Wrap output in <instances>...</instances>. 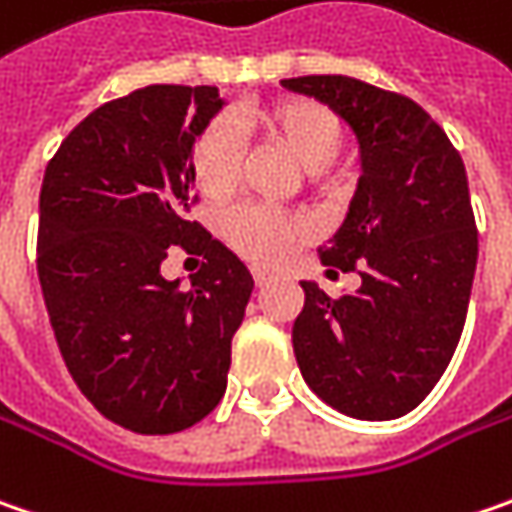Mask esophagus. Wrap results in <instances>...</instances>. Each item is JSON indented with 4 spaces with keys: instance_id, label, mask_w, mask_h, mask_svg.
I'll use <instances>...</instances> for the list:
<instances>
[{
    "instance_id": "34e87169",
    "label": "esophagus",
    "mask_w": 512,
    "mask_h": 512,
    "mask_svg": "<svg viewBox=\"0 0 512 512\" xmlns=\"http://www.w3.org/2000/svg\"><path fill=\"white\" fill-rule=\"evenodd\" d=\"M253 282H256V288H265L270 282V273L268 270H253Z\"/></svg>"
}]
</instances>
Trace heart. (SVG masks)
Instances as JSON below:
<instances>
[{
  "label": "heart",
  "mask_w": 512,
  "mask_h": 512,
  "mask_svg": "<svg viewBox=\"0 0 512 512\" xmlns=\"http://www.w3.org/2000/svg\"><path fill=\"white\" fill-rule=\"evenodd\" d=\"M247 120L305 172L325 169L343 149V123L317 100L285 97L250 109ZM242 164L239 135L230 120H213L192 146V175L207 195H227L236 187ZM305 233V224L265 207H239L224 218V239L256 265L279 262Z\"/></svg>",
  "instance_id": "obj_1"
}]
</instances>
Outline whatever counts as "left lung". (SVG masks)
<instances>
[{
  "label": "left lung",
  "mask_w": 512,
  "mask_h": 512,
  "mask_svg": "<svg viewBox=\"0 0 512 512\" xmlns=\"http://www.w3.org/2000/svg\"><path fill=\"white\" fill-rule=\"evenodd\" d=\"M282 86L348 123L360 178L320 247L363 285L340 299L302 279L294 354L311 392L360 421H392L435 389L461 340L478 262L467 169L447 132L403 94L343 74Z\"/></svg>",
  "instance_id": "obj_1"
}]
</instances>
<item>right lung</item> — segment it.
Instances as JSON below:
<instances>
[{"mask_svg":"<svg viewBox=\"0 0 512 512\" xmlns=\"http://www.w3.org/2000/svg\"><path fill=\"white\" fill-rule=\"evenodd\" d=\"M224 109L216 86H146L94 109L39 190L37 270L63 360L100 415L181 432L218 406L253 276L190 221L192 146ZM208 262L187 292L160 262Z\"/></svg>","mask_w":512,"mask_h":512,"instance_id":"obj_1","label":"right lung"}]
</instances>
